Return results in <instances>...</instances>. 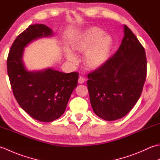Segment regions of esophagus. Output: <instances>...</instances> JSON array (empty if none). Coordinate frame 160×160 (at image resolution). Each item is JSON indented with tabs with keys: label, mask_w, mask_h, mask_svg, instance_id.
<instances>
[{
	"label": "esophagus",
	"mask_w": 160,
	"mask_h": 160,
	"mask_svg": "<svg viewBox=\"0 0 160 160\" xmlns=\"http://www.w3.org/2000/svg\"><path fill=\"white\" fill-rule=\"evenodd\" d=\"M84 81H85V78L82 76H79V78H78V82L80 84H82L84 82Z\"/></svg>",
	"instance_id": "1"
}]
</instances>
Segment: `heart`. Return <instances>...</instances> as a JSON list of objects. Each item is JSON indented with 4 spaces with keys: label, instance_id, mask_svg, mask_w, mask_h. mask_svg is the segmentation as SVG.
I'll return each instance as SVG.
<instances>
[{
    "label": "heart",
    "instance_id": "b5f03b06",
    "mask_svg": "<svg viewBox=\"0 0 160 160\" xmlns=\"http://www.w3.org/2000/svg\"><path fill=\"white\" fill-rule=\"evenodd\" d=\"M113 39L109 35L96 27L84 31L73 42V49L80 53H85L84 64L91 69L103 66L109 59L113 47ZM67 59L72 62H77V57L71 51L66 52Z\"/></svg>",
    "mask_w": 160,
    "mask_h": 160
}]
</instances>
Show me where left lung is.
Listing matches in <instances>:
<instances>
[{
  "label": "left lung",
  "mask_w": 160,
  "mask_h": 160,
  "mask_svg": "<svg viewBox=\"0 0 160 160\" xmlns=\"http://www.w3.org/2000/svg\"><path fill=\"white\" fill-rule=\"evenodd\" d=\"M114 55L103 66L87 75L91 107L98 117L118 120L130 111L140 98L147 72L144 47L127 25Z\"/></svg>",
  "instance_id": "8db88e82"
}]
</instances>
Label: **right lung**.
Returning a JSON list of instances; mask_svg holds the SVG:
<instances>
[{
    "instance_id": "right-lung-1",
    "label": "right lung",
    "mask_w": 160,
    "mask_h": 160,
    "mask_svg": "<svg viewBox=\"0 0 160 160\" xmlns=\"http://www.w3.org/2000/svg\"><path fill=\"white\" fill-rule=\"evenodd\" d=\"M52 34V29L45 25H31L17 36L7 60L8 76L16 100L30 116L43 122H52L64 113L77 87L79 75L52 69L33 72L25 69L22 62L24 48L33 40Z\"/></svg>"
}]
</instances>
